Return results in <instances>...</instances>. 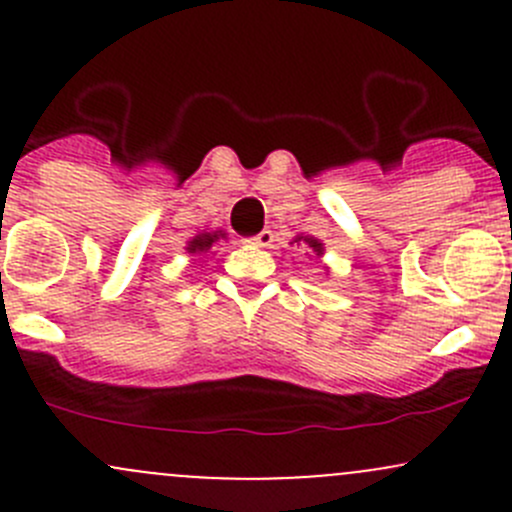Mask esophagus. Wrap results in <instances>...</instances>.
Returning a JSON list of instances; mask_svg holds the SVG:
<instances>
[{
  "mask_svg": "<svg viewBox=\"0 0 512 512\" xmlns=\"http://www.w3.org/2000/svg\"><path fill=\"white\" fill-rule=\"evenodd\" d=\"M272 242H275V232H272L270 227H265V230L257 232V235L252 237V245H257V247H270Z\"/></svg>",
  "mask_w": 512,
  "mask_h": 512,
  "instance_id": "1",
  "label": "esophagus"
}]
</instances>
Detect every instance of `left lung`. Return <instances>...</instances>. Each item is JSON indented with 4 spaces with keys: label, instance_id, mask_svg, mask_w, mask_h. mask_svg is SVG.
<instances>
[{
    "label": "left lung",
    "instance_id": "obj_1",
    "mask_svg": "<svg viewBox=\"0 0 512 512\" xmlns=\"http://www.w3.org/2000/svg\"><path fill=\"white\" fill-rule=\"evenodd\" d=\"M292 242H297V245L307 247L309 257H312V255L322 257L324 255V242L319 240V237H314V235H297ZM324 272H329V270H324Z\"/></svg>",
    "mask_w": 512,
    "mask_h": 512
}]
</instances>
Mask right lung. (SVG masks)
<instances>
[{
    "mask_svg": "<svg viewBox=\"0 0 512 512\" xmlns=\"http://www.w3.org/2000/svg\"><path fill=\"white\" fill-rule=\"evenodd\" d=\"M220 240H227L225 230H210V232L203 230V232H198L193 240H188V245H185V252H188L190 257L208 255V252L215 247V242H220Z\"/></svg>",
    "mask_w": 512,
    "mask_h": 512,
    "instance_id": "obj_1",
    "label": "right lung"
}]
</instances>
